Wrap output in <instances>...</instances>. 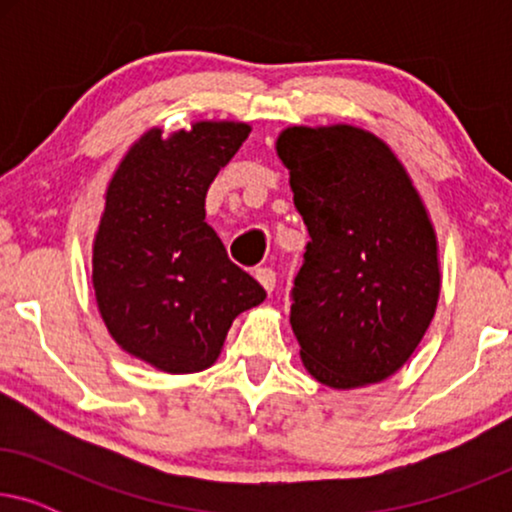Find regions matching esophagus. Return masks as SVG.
Returning <instances> with one entry per match:
<instances>
[{
    "mask_svg": "<svg viewBox=\"0 0 512 512\" xmlns=\"http://www.w3.org/2000/svg\"><path fill=\"white\" fill-rule=\"evenodd\" d=\"M256 279H258V284H261L268 293L275 291L277 275H275V270H272V268H258L256 270Z\"/></svg>",
    "mask_w": 512,
    "mask_h": 512,
    "instance_id": "34e87169",
    "label": "esophagus"
}]
</instances>
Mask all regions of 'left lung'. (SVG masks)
Listing matches in <instances>:
<instances>
[{"mask_svg":"<svg viewBox=\"0 0 512 512\" xmlns=\"http://www.w3.org/2000/svg\"><path fill=\"white\" fill-rule=\"evenodd\" d=\"M310 242L291 328L307 373L331 389L387 380L440 296L436 230L410 174L373 132L293 125L277 137Z\"/></svg>","mask_w":512,"mask_h":512,"instance_id":"left-lung-1","label":"left lung"}]
</instances>
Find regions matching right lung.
Listing matches in <instances>:
<instances>
[{
    "mask_svg": "<svg viewBox=\"0 0 512 512\" xmlns=\"http://www.w3.org/2000/svg\"><path fill=\"white\" fill-rule=\"evenodd\" d=\"M249 132L235 121H198L170 137L153 128L107 186L93 244L97 307L125 352L165 373L212 366L237 314L265 300L205 221L209 184Z\"/></svg>",
    "mask_w": 512,
    "mask_h": 512,
    "instance_id": "obj_1",
    "label": "right lung"
}]
</instances>
